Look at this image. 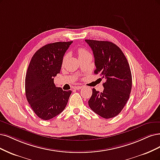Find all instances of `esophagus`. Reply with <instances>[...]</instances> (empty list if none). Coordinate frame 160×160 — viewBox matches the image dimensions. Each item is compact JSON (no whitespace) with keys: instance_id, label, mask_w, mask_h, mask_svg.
<instances>
[{"instance_id":"obj_1","label":"esophagus","mask_w":160,"mask_h":160,"mask_svg":"<svg viewBox=\"0 0 160 160\" xmlns=\"http://www.w3.org/2000/svg\"><path fill=\"white\" fill-rule=\"evenodd\" d=\"M81 86H75V87H74V89H75V90H79V89H81Z\"/></svg>"}]
</instances>
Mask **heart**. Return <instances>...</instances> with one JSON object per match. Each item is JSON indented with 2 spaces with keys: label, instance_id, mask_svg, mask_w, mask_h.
<instances>
[{
  "label": "heart",
  "instance_id": "1",
  "mask_svg": "<svg viewBox=\"0 0 160 160\" xmlns=\"http://www.w3.org/2000/svg\"><path fill=\"white\" fill-rule=\"evenodd\" d=\"M78 53L79 54V58L81 57L82 56H85V55H87V54H89V52H88L86 49H85L83 48H78ZM65 57L63 58V62L65 61Z\"/></svg>",
  "mask_w": 160,
  "mask_h": 160
}]
</instances>
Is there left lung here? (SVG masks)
Segmentation results:
<instances>
[{"mask_svg": "<svg viewBox=\"0 0 160 160\" xmlns=\"http://www.w3.org/2000/svg\"><path fill=\"white\" fill-rule=\"evenodd\" d=\"M85 42L94 55L95 74L106 79L102 92L92 89L89 106L102 118H113L121 112L130 97L132 85L130 65L122 50L114 43L92 40Z\"/></svg>", "mask_w": 160, "mask_h": 160, "instance_id": "obj_1", "label": "left lung"}]
</instances>
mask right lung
Masks as SVG:
<instances>
[{"label": "right lung", "instance_id": "obj_1", "mask_svg": "<svg viewBox=\"0 0 160 160\" xmlns=\"http://www.w3.org/2000/svg\"><path fill=\"white\" fill-rule=\"evenodd\" d=\"M72 42L49 43L38 49L31 59L25 79L26 97L41 119L53 118L67 105L71 91L56 87L53 79L60 73L65 53Z\"/></svg>", "mask_w": 160, "mask_h": 160}]
</instances>
